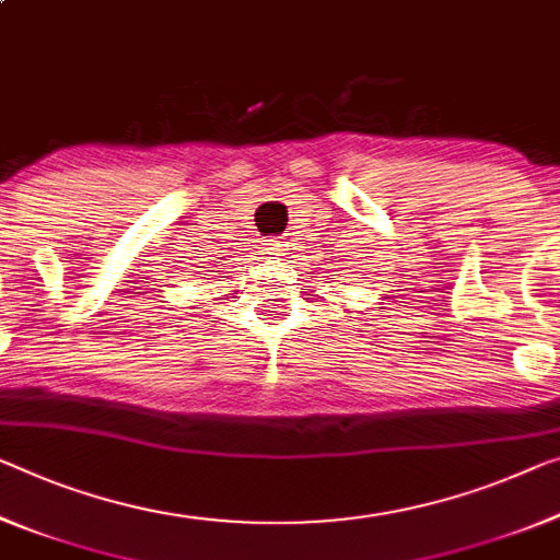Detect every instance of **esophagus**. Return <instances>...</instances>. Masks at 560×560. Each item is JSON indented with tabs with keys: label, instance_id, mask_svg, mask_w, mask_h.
<instances>
[{
	"label": "esophagus",
	"instance_id": "1",
	"mask_svg": "<svg viewBox=\"0 0 560 560\" xmlns=\"http://www.w3.org/2000/svg\"><path fill=\"white\" fill-rule=\"evenodd\" d=\"M285 237H275V240H268V250L270 255H285Z\"/></svg>",
	"mask_w": 560,
	"mask_h": 560
}]
</instances>
